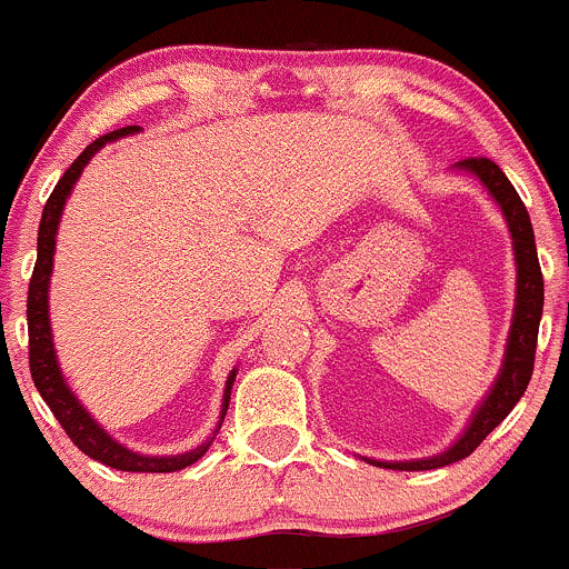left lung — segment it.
<instances>
[{"label":"left lung","instance_id":"1","mask_svg":"<svg viewBox=\"0 0 569 569\" xmlns=\"http://www.w3.org/2000/svg\"><path fill=\"white\" fill-rule=\"evenodd\" d=\"M462 171L476 173L489 190L495 201H498L500 212H503L506 223L511 232V246H515V262H517V298H515V315H511V329L509 340H506L503 365L495 379L492 390L487 392L478 409L470 418V426L465 435L453 442L448 451L437 453L429 459H412V462H376L368 459L376 468H390V470H435L446 468V465L459 462V459L470 457L483 437L503 423L506 415L515 409L526 392L528 381L533 373V353H537V335H539V318H542V303H545V282H542V268L537 260V243H533V229L531 218H528L526 204L517 196L515 184L506 179V173L495 166L489 157H468V160L457 162Z\"/></svg>","mask_w":569,"mask_h":569}]
</instances>
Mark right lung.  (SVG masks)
<instances>
[{
	"mask_svg": "<svg viewBox=\"0 0 569 569\" xmlns=\"http://www.w3.org/2000/svg\"><path fill=\"white\" fill-rule=\"evenodd\" d=\"M138 132V127H123L116 132H107L101 138H96L74 162H71L69 171L60 177V182L54 184L52 196H49L47 207H43L41 227H38V260L36 271L30 279V292H27V329H30V373L36 381L38 392L47 401V407L52 409V415L58 418V423L63 426L66 435L71 437L77 448L96 462L107 465V468L127 470V473H173V470H182L188 465L199 462L207 453L210 442L216 437H210L207 442H201L199 448L188 453H177V457H143L138 451H129L121 442L112 440L104 429L88 415V409L77 401L74 392L69 390L63 379V370L58 365V353H54V340H52V326H49V277H52V257H54V234H58L60 216H63L66 199L71 196V188L80 179L82 168L91 162V157L101 149L104 143L123 138V134ZM238 370H232L227 379V390H223V403H221V420H218V429L223 423V415L229 409V396H232V385ZM216 429V435H218Z\"/></svg>",
	"mask_w": 569,
	"mask_h": 569,
	"instance_id": "right-lung-1",
	"label": "right lung"
}]
</instances>
